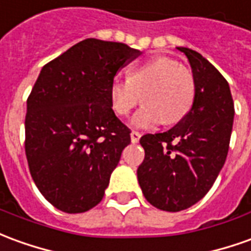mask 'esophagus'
Segmentation results:
<instances>
[{
	"mask_svg": "<svg viewBox=\"0 0 251 251\" xmlns=\"http://www.w3.org/2000/svg\"><path fill=\"white\" fill-rule=\"evenodd\" d=\"M140 137H141V133L140 131H136V130H133L130 133V138H131V143L133 144H136L140 141Z\"/></svg>",
	"mask_w": 251,
	"mask_h": 251,
	"instance_id": "esophagus-1",
	"label": "esophagus"
}]
</instances>
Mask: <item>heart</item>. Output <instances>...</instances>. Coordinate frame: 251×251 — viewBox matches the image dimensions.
<instances>
[{"instance_id": "heart-1", "label": "heart", "mask_w": 251, "mask_h": 251, "mask_svg": "<svg viewBox=\"0 0 251 251\" xmlns=\"http://www.w3.org/2000/svg\"><path fill=\"white\" fill-rule=\"evenodd\" d=\"M108 96L113 111L120 117L130 113L143 96L145 104L131 118L136 127H153L163 121L174 125L192 110L196 81L192 72L178 61L160 57L129 69L127 77H114Z\"/></svg>"}]
</instances>
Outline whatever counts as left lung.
<instances>
[{
	"label": "left lung",
	"instance_id": "8db88e82",
	"mask_svg": "<svg viewBox=\"0 0 251 251\" xmlns=\"http://www.w3.org/2000/svg\"><path fill=\"white\" fill-rule=\"evenodd\" d=\"M192 66V110L174 127L144 134L137 170L144 197L157 209L179 212L199 202L215 183L228 153L234 101L228 83L200 52L178 47Z\"/></svg>",
	"mask_w": 251,
	"mask_h": 251
}]
</instances>
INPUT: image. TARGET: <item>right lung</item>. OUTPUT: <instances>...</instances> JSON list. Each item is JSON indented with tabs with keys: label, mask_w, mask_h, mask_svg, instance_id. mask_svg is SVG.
Wrapping results in <instances>:
<instances>
[{
	"label": "right lung",
	"mask_w": 251,
	"mask_h": 251,
	"mask_svg": "<svg viewBox=\"0 0 251 251\" xmlns=\"http://www.w3.org/2000/svg\"><path fill=\"white\" fill-rule=\"evenodd\" d=\"M141 52L89 38L46 64L27 99L25 155L43 197L81 213L98 205L130 129L114 114L110 83Z\"/></svg>",
	"instance_id": "add662e5"
}]
</instances>
